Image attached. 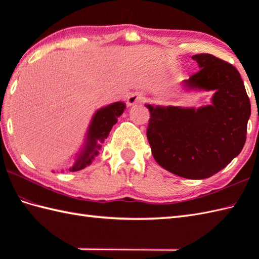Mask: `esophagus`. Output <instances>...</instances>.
Wrapping results in <instances>:
<instances>
[{
    "instance_id": "1",
    "label": "esophagus",
    "mask_w": 259,
    "mask_h": 259,
    "mask_svg": "<svg viewBox=\"0 0 259 259\" xmlns=\"http://www.w3.org/2000/svg\"><path fill=\"white\" fill-rule=\"evenodd\" d=\"M144 101H145V96L140 92H135L133 95L129 96L128 100H126V103H128L129 106H133V104L142 103Z\"/></svg>"
}]
</instances>
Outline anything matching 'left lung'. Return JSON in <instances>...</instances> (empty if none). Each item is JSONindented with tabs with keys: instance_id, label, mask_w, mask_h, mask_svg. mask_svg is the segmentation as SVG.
I'll return each mask as SVG.
<instances>
[{
	"instance_id": "8db88e82",
	"label": "left lung",
	"mask_w": 259,
	"mask_h": 259,
	"mask_svg": "<svg viewBox=\"0 0 259 259\" xmlns=\"http://www.w3.org/2000/svg\"><path fill=\"white\" fill-rule=\"evenodd\" d=\"M199 70L187 89L213 90L211 106L199 109L152 107L147 138L155 160L188 179H205L237 157L246 141L250 101L233 64L208 53L192 56Z\"/></svg>"
}]
</instances>
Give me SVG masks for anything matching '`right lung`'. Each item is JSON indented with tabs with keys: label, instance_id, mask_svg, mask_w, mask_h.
<instances>
[{
	"label": "right lung",
	"instance_id": "right-lung-1",
	"mask_svg": "<svg viewBox=\"0 0 259 259\" xmlns=\"http://www.w3.org/2000/svg\"><path fill=\"white\" fill-rule=\"evenodd\" d=\"M124 108V103L115 102L100 109L95 114L90 124L89 133H88V144L85 149L81 153L74 166L70 168V171H78L91 163L92 159L98 155V150L101 147L98 142H100L101 144L104 139H107L113 124L117 123L118 117L122 114Z\"/></svg>",
	"mask_w": 259,
	"mask_h": 259
}]
</instances>
